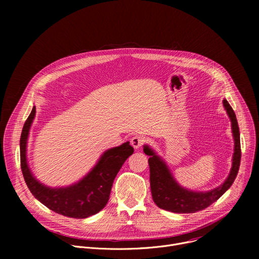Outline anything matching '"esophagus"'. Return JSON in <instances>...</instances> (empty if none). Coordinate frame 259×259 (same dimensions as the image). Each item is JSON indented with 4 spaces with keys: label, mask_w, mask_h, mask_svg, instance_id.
I'll return each instance as SVG.
<instances>
[{
    "label": "esophagus",
    "mask_w": 259,
    "mask_h": 259,
    "mask_svg": "<svg viewBox=\"0 0 259 259\" xmlns=\"http://www.w3.org/2000/svg\"><path fill=\"white\" fill-rule=\"evenodd\" d=\"M146 140L144 137H141V135H137V137H134L131 139V145L134 149H139L141 148L144 144H145Z\"/></svg>",
    "instance_id": "esophagus-1"
}]
</instances>
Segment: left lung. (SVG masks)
Instances as JSON below:
<instances>
[{"label": "left lung", "instance_id": "obj_1", "mask_svg": "<svg viewBox=\"0 0 259 259\" xmlns=\"http://www.w3.org/2000/svg\"><path fill=\"white\" fill-rule=\"evenodd\" d=\"M224 107L232 122V132L235 142L232 168L225 183L211 191L195 192L181 187L173 179L166 162L156 155L150 147L147 145L144 146V152L149 155L148 162L150 168L152 198L158 208L174 213H195L212 205L234 183L239 170L241 157L239 128L235 112L227 100H224Z\"/></svg>", "mask_w": 259, "mask_h": 259}]
</instances>
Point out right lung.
<instances>
[{
	"instance_id": "add662e5",
	"label": "right lung",
	"mask_w": 259,
	"mask_h": 259,
	"mask_svg": "<svg viewBox=\"0 0 259 259\" xmlns=\"http://www.w3.org/2000/svg\"><path fill=\"white\" fill-rule=\"evenodd\" d=\"M35 107L26 119L20 140L21 169L25 183L32 195L48 209L72 219H86L97 214L107 205L116 174L134 149L129 142L109 149L98 164L78 183L66 188H49L35 180L27 164L26 147Z\"/></svg>"
}]
</instances>
